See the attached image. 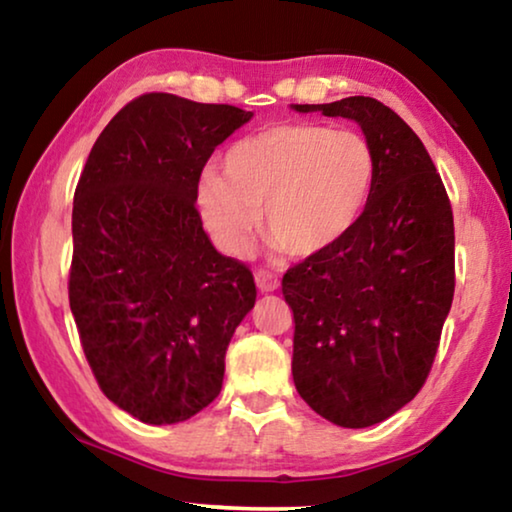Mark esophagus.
<instances>
[{"mask_svg": "<svg viewBox=\"0 0 512 512\" xmlns=\"http://www.w3.org/2000/svg\"><path fill=\"white\" fill-rule=\"evenodd\" d=\"M255 283L262 292H273V290H278V285H280L276 273H271L269 269H257L255 271Z\"/></svg>", "mask_w": 512, "mask_h": 512, "instance_id": "34e87169", "label": "esophagus"}]
</instances>
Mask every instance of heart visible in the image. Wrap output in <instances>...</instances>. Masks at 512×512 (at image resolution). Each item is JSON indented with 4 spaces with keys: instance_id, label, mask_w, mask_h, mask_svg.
I'll list each match as a JSON object with an SVG mask.
<instances>
[{
    "instance_id": "heart-1",
    "label": "heart",
    "mask_w": 512,
    "mask_h": 512,
    "mask_svg": "<svg viewBox=\"0 0 512 512\" xmlns=\"http://www.w3.org/2000/svg\"><path fill=\"white\" fill-rule=\"evenodd\" d=\"M199 185V211L227 253H246L259 227L290 257H311L345 239L369 206L378 162L352 129L278 125L236 143Z\"/></svg>"
}]
</instances>
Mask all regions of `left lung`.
Listing matches in <instances>:
<instances>
[{"label": "left lung", "mask_w": 512, "mask_h": 512, "mask_svg": "<svg viewBox=\"0 0 512 512\" xmlns=\"http://www.w3.org/2000/svg\"><path fill=\"white\" fill-rule=\"evenodd\" d=\"M294 109L359 122L376 153L352 232L283 276L301 399L338 427H371L413 401L434 364L455 297L452 206L427 148L378 99Z\"/></svg>", "instance_id": "8db88e82"}]
</instances>
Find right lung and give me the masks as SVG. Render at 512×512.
Segmentation results:
<instances>
[{"label": "right lung", "mask_w": 512, "mask_h": 512, "mask_svg": "<svg viewBox=\"0 0 512 512\" xmlns=\"http://www.w3.org/2000/svg\"><path fill=\"white\" fill-rule=\"evenodd\" d=\"M253 113L148 92L113 115L74 192L69 306L99 390L146 424L218 397L227 345L255 306L246 264L201 227L199 178Z\"/></svg>", "instance_id": "right-lung-1"}]
</instances>
